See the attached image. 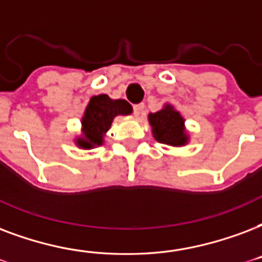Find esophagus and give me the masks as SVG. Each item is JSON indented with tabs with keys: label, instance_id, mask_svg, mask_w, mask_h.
<instances>
[{
	"label": "esophagus",
	"instance_id": "1",
	"mask_svg": "<svg viewBox=\"0 0 262 262\" xmlns=\"http://www.w3.org/2000/svg\"><path fill=\"white\" fill-rule=\"evenodd\" d=\"M133 113H135V117L137 118H139L140 115H143V113H144V104L140 103V104L133 105Z\"/></svg>",
	"mask_w": 262,
	"mask_h": 262
}]
</instances>
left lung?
Here are the masks:
<instances>
[{"label":"left lung","mask_w":262,"mask_h":262,"mask_svg":"<svg viewBox=\"0 0 262 262\" xmlns=\"http://www.w3.org/2000/svg\"><path fill=\"white\" fill-rule=\"evenodd\" d=\"M148 122L158 143L171 147L188 144L189 135L185 130V119L171 104H165L162 110L149 114Z\"/></svg>","instance_id":"1"}]
</instances>
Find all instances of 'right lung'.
I'll return each instance as SVG.
<instances>
[{
  "label": "right lung",
  "instance_id": "1",
  "mask_svg": "<svg viewBox=\"0 0 262 262\" xmlns=\"http://www.w3.org/2000/svg\"><path fill=\"white\" fill-rule=\"evenodd\" d=\"M133 108L126 100L110 99L107 95L93 96L89 100L81 119V136L75 137V144L82 149H92L104 143L105 133L110 130L114 118L130 115Z\"/></svg>",
  "mask_w": 262,
  "mask_h": 262
}]
</instances>
